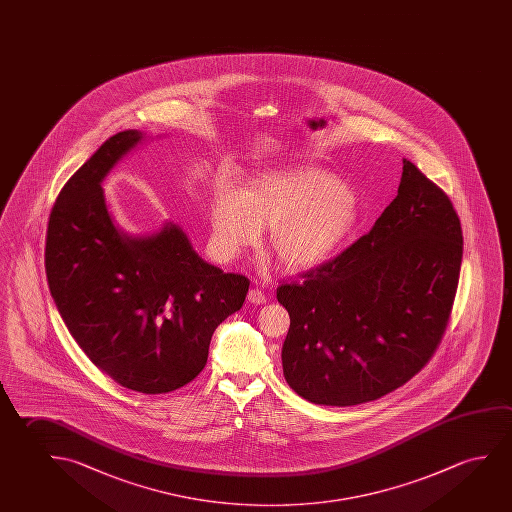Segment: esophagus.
<instances>
[{
  "mask_svg": "<svg viewBox=\"0 0 512 512\" xmlns=\"http://www.w3.org/2000/svg\"><path fill=\"white\" fill-rule=\"evenodd\" d=\"M248 301L253 303V305H264V303L268 301V298H266V294L259 291V289H252V291L248 292Z\"/></svg>",
  "mask_w": 512,
  "mask_h": 512,
  "instance_id": "esophagus-1",
  "label": "esophagus"
}]
</instances>
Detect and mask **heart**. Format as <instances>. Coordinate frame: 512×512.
<instances>
[{
    "label": "heart",
    "mask_w": 512,
    "mask_h": 512,
    "mask_svg": "<svg viewBox=\"0 0 512 512\" xmlns=\"http://www.w3.org/2000/svg\"><path fill=\"white\" fill-rule=\"evenodd\" d=\"M360 220V200L339 175L317 166H289L257 175L246 189H216L211 227L214 248L236 257L271 227L269 248L289 269L321 264Z\"/></svg>",
    "instance_id": "heart-1"
}]
</instances>
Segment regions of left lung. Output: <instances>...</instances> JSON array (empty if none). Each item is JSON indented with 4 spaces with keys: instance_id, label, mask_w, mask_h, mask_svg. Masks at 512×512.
Returning <instances> with one entry per match:
<instances>
[{
    "instance_id": "left-lung-1",
    "label": "left lung",
    "mask_w": 512,
    "mask_h": 512,
    "mask_svg": "<svg viewBox=\"0 0 512 512\" xmlns=\"http://www.w3.org/2000/svg\"><path fill=\"white\" fill-rule=\"evenodd\" d=\"M397 197L337 259L276 289L291 317L285 381L324 406L376 401L424 369L456 298L463 230L450 198L408 159Z\"/></svg>"
}]
</instances>
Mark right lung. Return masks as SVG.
<instances>
[{"label":"right lung","instance_id":"add662e5","mask_svg":"<svg viewBox=\"0 0 512 512\" xmlns=\"http://www.w3.org/2000/svg\"><path fill=\"white\" fill-rule=\"evenodd\" d=\"M145 134L95 150L49 214L46 275L63 323L95 367L140 394L197 378L214 330L243 307L250 280L207 264L179 225L133 237L113 223L101 182Z\"/></svg>","mask_w":512,"mask_h":512}]
</instances>
